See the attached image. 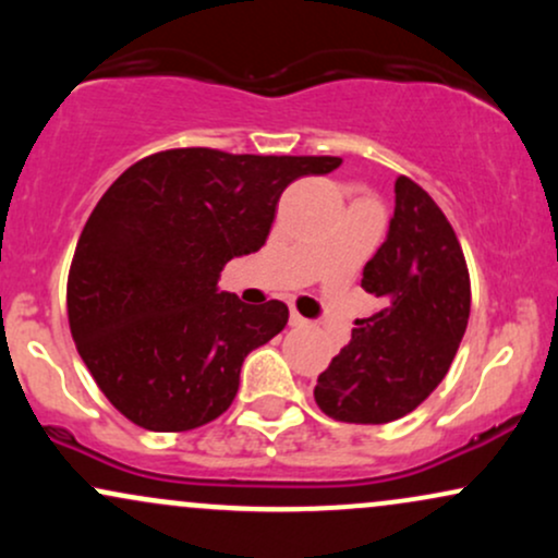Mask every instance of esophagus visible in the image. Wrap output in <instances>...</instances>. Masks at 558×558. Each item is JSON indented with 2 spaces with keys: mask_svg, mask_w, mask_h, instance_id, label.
Returning <instances> with one entry per match:
<instances>
[{
  "mask_svg": "<svg viewBox=\"0 0 558 558\" xmlns=\"http://www.w3.org/2000/svg\"><path fill=\"white\" fill-rule=\"evenodd\" d=\"M306 323H310V319H306V317H301L296 310H291V325H296V328H304Z\"/></svg>",
  "mask_w": 558,
  "mask_h": 558,
  "instance_id": "obj_1",
  "label": "esophagus"
}]
</instances>
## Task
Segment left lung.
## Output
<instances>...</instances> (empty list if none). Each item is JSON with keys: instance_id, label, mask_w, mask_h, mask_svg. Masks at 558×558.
Listing matches in <instances>:
<instances>
[{"instance_id": "obj_1", "label": "left lung", "mask_w": 558, "mask_h": 558, "mask_svg": "<svg viewBox=\"0 0 558 558\" xmlns=\"http://www.w3.org/2000/svg\"><path fill=\"white\" fill-rule=\"evenodd\" d=\"M362 288L380 299L349 345L317 377L325 414L386 425L414 412L444 380L470 319V270L451 222L412 178H396L388 239L364 265Z\"/></svg>"}]
</instances>
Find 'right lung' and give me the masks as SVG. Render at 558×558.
Listing matches in <instances>:
<instances>
[{
    "label": "right lung",
    "mask_w": 558,
    "mask_h": 558,
    "mask_svg": "<svg viewBox=\"0 0 558 558\" xmlns=\"http://www.w3.org/2000/svg\"><path fill=\"white\" fill-rule=\"evenodd\" d=\"M338 165L191 146L138 159L105 191L70 265L68 319L123 417L183 433L233 403L243 360L286 328L288 306L217 291L222 267L265 246L288 183Z\"/></svg>",
    "instance_id": "1"
}]
</instances>
